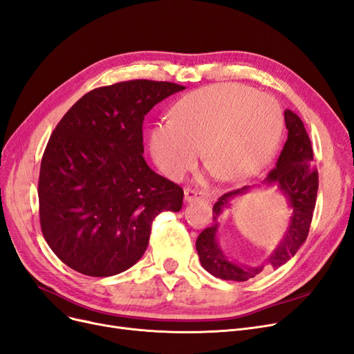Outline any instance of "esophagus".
Here are the masks:
<instances>
[{
  "instance_id": "34e87169",
  "label": "esophagus",
  "mask_w": 354,
  "mask_h": 354,
  "mask_svg": "<svg viewBox=\"0 0 354 354\" xmlns=\"http://www.w3.org/2000/svg\"><path fill=\"white\" fill-rule=\"evenodd\" d=\"M185 199H186L187 203H192V202H206V203H210L212 201L215 199V193L187 189L185 192Z\"/></svg>"
}]
</instances>
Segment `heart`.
<instances>
[{
	"label": "heart",
	"instance_id": "heart-1",
	"mask_svg": "<svg viewBox=\"0 0 354 354\" xmlns=\"http://www.w3.org/2000/svg\"><path fill=\"white\" fill-rule=\"evenodd\" d=\"M283 116L274 98L251 87L219 82L185 95L174 119L153 126L151 153L169 177L190 169L203 145V160L214 173L232 181L250 176L273 153Z\"/></svg>",
	"mask_w": 354,
	"mask_h": 354
}]
</instances>
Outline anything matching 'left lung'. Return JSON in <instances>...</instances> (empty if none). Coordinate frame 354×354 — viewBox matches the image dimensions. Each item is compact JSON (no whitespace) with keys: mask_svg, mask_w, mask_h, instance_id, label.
Instances as JSON below:
<instances>
[{"mask_svg":"<svg viewBox=\"0 0 354 354\" xmlns=\"http://www.w3.org/2000/svg\"><path fill=\"white\" fill-rule=\"evenodd\" d=\"M285 122L288 129V140L281 149L276 167L264 178L263 185L277 186L280 193L286 197L292 210V216L286 234L274 251L268 256L267 264L274 268L283 266L305 243L309 232L310 221L317 202L318 171L314 167V152L304 122L292 110H285ZM250 186L232 190L221 196L214 205V223L201 232L196 239V250L199 260L206 272L222 280L245 281L261 273L264 264L245 266L238 264L225 256L218 243L219 222L218 216L223 207H230L234 197L244 194Z\"/></svg>","mask_w":354,"mask_h":354,"instance_id":"1","label":"left lung"}]
</instances>
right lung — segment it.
Wrapping results in <instances>:
<instances>
[{
  "mask_svg": "<svg viewBox=\"0 0 354 354\" xmlns=\"http://www.w3.org/2000/svg\"><path fill=\"white\" fill-rule=\"evenodd\" d=\"M185 88L149 80L95 88L55 128L40 164L39 214L48 245L68 267L94 277L128 270L144 256L155 216L181 209L185 192L142 157V124Z\"/></svg>",
  "mask_w": 354,
  "mask_h": 354,
  "instance_id": "add662e5",
  "label": "right lung"
}]
</instances>
